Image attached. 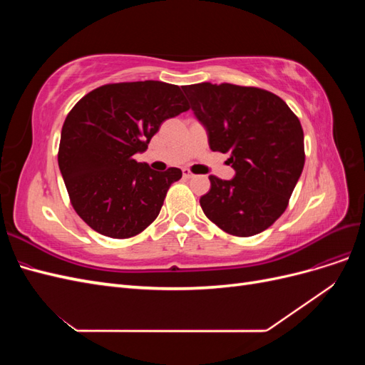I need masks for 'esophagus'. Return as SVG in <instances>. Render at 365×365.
<instances>
[{
  "instance_id": "esophagus-1",
  "label": "esophagus",
  "mask_w": 365,
  "mask_h": 365,
  "mask_svg": "<svg viewBox=\"0 0 365 365\" xmlns=\"http://www.w3.org/2000/svg\"><path fill=\"white\" fill-rule=\"evenodd\" d=\"M182 176H184V178L185 180H190V178H193V173L189 170V169H182Z\"/></svg>"
}]
</instances>
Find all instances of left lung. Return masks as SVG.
<instances>
[{
    "label": "left lung",
    "mask_w": 365,
    "mask_h": 365,
    "mask_svg": "<svg viewBox=\"0 0 365 365\" xmlns=\"http://www.w3.org/2000/svg\"><path fill=\"white\" fill-rule=\"evenodd\" d=\"M212 150L230 153L236 175H210L205 216L225 233L248 237L271 227L288 207L304 165L300 120L279 96L254 86L202 82L182 86Z\"/></svg>",
    "instance_id": "8db88e82"
}]
</instances>
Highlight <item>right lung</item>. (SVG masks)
<instances>
[{
  "mask_svg": "<svg viewBox=\"0 0 365 365\" xmlns=\"http://www.w3.org/2000/svg\"><path fill=\"white\" fill-rule=\"evenodd\" d=\"M178 85L160 81L98 86L63 121L58 163L70 201L97 233L128 239L160 215L165 193L182 172L137 163L164 120L187 111Z\"/></svg>",
  "mask_w": 365,
  "mask_h": 365,
  "instance_id": "1",
  "label": "right lung"
}]
</instances>
